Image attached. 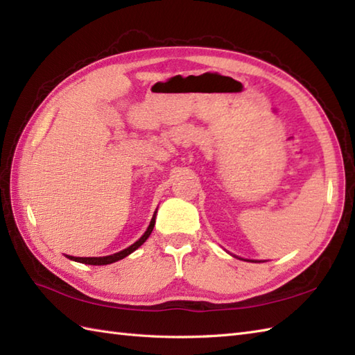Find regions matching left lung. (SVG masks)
Instances as JSON below:
<instances>
[{
    "instance_id": "obj_1",
    "label": "left lung",
    "mask_w": 355,
    "mask_h": 355,
    "mask_svg": "<svg viewBox=\"0 0 355 355\" xmlns=\"http://www.w3.org/2000/svg\"><path fill=\"white\" fill-rule=\"evenodd\" d=\"M254 262H256V261H254Z\"/></svg>"
}]
</instances>
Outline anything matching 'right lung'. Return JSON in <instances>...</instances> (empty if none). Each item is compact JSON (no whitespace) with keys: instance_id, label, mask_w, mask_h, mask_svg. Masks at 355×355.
Returning a JSON list of instances; mask_svg holds the SVG:
<instances>
[{"instance_id":"add662e5","label":"right lung","mask_w":355,"mask_h":355,"mask_svg":"<svg viewBox=\"0 0 355 355\" xmlns=\"http://www.w3.org/2000/svg\"><path fill=\"white\" fill-rule=\"evenodd\" d=\"M155 214L153 216V220H150V223H149V227L146 229L145 233H143V236L139 241H135L132 245L125 248V250L114 253V254H110V256H101V258H76V256H69V254H67V258L71 259V261H76V262L88 263V266H107V263H112V262H117L120 259H123V258H126L128 254H131L134 250H137V248L149 238L150 233H153V229L155 225Z\"/></svg>"}]
</instances>
